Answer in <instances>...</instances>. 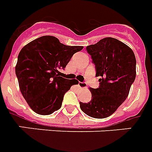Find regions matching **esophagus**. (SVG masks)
<instances>
[{"label":"esophagus","mask_w":152,"mask_h":152,"mask_svg":"<svg viewBox=\"0 0 152 152\" xmlns=\"http://www.w3.org/2000/svg\"><path fill=\"white\" fill-rule=\"evenodd\" d=\"M78 86H79V88H87V86H86V84L84 83V82H79V83H78Z\"/></svg>","instance_id":"1"}]
</instances>
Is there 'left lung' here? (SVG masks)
<instances>
[{
  "instance_id": "8db88e82",
  "label": "left lung",
  "mask_w": 152,
  "mask_h": 152,
  "mask_svg": "<svg viewBox=\"0 0 152 152\" xmlns=\"http://www.w3.org/2000/svg\"><path fill=\"white\" fill-rule=\"evenodd\" d=\"M95 64L99 88H89L92 99L80 102L86 115L95 118L109 117L126 100L136 78V58L133 50L116 38L105 37L86 47Z\"/></svg>"
}]
</instances>
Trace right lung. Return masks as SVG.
I'll list each match as a JSON object with an SVG mask.
<instances>
[{
  "mask_svg": "<svg viewBox=\"0 0 152 152\" xmlns=\"http://www.w3.org/2000/svg\"><path fill=\"white\" fill-rule=\"evenodd\" d=\"M82 48L65 45L53 36L38 37L22 48L15 75L22 95L34 112L48 115L61 107L64 94L78 82L61 77L58 70Z\"/></svg>",
  "mask_w": 152,
  "mask_h": 152,
  "instance_id": "right-lung-1",
  "label": "right lung"
}]
</instances>
